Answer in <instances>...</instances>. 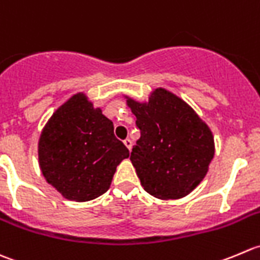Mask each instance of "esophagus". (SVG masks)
<instances>
[{
    "label": "esophagus",
    "instance_id": "obj_1",
    "mask_svg": "<svg viewBox=\"0 0 260 260\" xmlns=\"http://www.w3.org/2000/svg\"><path fill=\"white\" fill-rule=\"evenodd\" d=\"M124 144H125V146H126V148L129 149V150H131V148H133V141H131L130 139H125Z\"/></svg>",
    "mask_w": 260,
    "mask_h": 260
}]
</instances>
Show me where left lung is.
Returning a JSON list of instances; mask_svg holds the SVG:
<instances>
[{
  "instance_id": "left-lung-1",
  "label": "left lung",
  "mask_w": 260,
  "mask_h": 260,
  "mask_svg": "<svg viewBox=\"0 0 260 260\" xmlns=\"http://www.w3.org/2000/svg\"><path fill=\"white\" fill-rule=\"evenodd\" d=\"M124 97L140 129L130 160L141 186L160 200L191 193L215 155L212 131L187 102L166 88L153 89L146 102Z\"/></svg>"
}]
</instances>
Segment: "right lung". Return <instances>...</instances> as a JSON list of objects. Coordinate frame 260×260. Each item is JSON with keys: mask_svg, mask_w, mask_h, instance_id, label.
<instances>
[{"mask_svg": "<svg viewBox=\"0 0 260 260\" xmlns=\"http://www.w3.org/2000/svg\"><path fill=\"white\" fill-rule=\"evenodd\" d=\"M44 178L64 199L86 202L111 186L116 167L129 158L114 135V124L83 92L55 110L38 144Z\"/></svg>", "mask_w": 260, "mask_h": 260, "instance_id": "1", "label": "right lung"}]
</instances>
